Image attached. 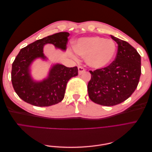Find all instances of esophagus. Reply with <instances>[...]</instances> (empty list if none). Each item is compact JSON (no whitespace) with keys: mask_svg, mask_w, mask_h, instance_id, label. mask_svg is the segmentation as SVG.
I'll list each match as a JSON object with an SVG mask.
<instances>
[{"mask_svg":"<svg viewBox=\"0 0 152 152\" xmlns=\"http://www.w3.org/2000/svg\"><path fill=\"white\" fill-rule=\"evenodd\" d=\"M78 70H79V75H82V73H84L86 72L85 69L83 67H82V66H79V67H78Z\"/></svg>","mask_w":152,"mask_h":152,"instance_id":"obj_1","label":"esophagus"}]
</instances>
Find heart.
Masks as SVG:
<instances>
[{
  "label": "heart",
  "mask_w": 152,
  "mask_h": 152,
  "mask_svg": "<svg viewBox=\"0 0 152 152\" xmlns=\"http://www.w3.org/2000/svg\"><path fill=\"white\" fill-rule=\"evenodd\" d=\"M75 52L84 57L89 67L100 70L108 66L117 52V45L112 39L95 37H86L75 41Z\"/></svg>",
  "instance_id": "heart-1"
}]
</instances>
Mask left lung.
Segmentation results:
<instances>
[{"instance_id": "8db88e82", "label": "left lung", "mask_w": 152, "mask_h": 152, "mask_svg": "<svg viewBox=\"0 0 152 152\" xmlns=\"http://www.w3.org/2000/svg\"><path fill=\"white\" fill-rule=\"evenodd\" d=\"M118 44L115 60L109 66L93 72L87 91L93 102L103 106L121 103L134 93L141 75V56L126 41L110 35Z\"/></svg>"}]
</instances>
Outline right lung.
I'll return each instance as SVG.
<instances>
[{"label": "right lung", "instance_id": "obj_1", "mask_svg": "<svg viewBox=\"0 0 152 152\" xmlns=\"http://www.w3.org/2000/svg\"><path fill=\"white\" fill-rule=\"evenodd\" d=\"M69 35L68 32H59L20 50L12 65L11 81L16 94L24 102L36 107H49L63 99L68 81L78 75L77 67L52 63L47 76L37 80L31 75V66L37 59L49 60L44 54L45 45L53 44L56 49L65 51Z\"/></svg>", "mask_w": 152, "mask_h": 152}]
</instances>
